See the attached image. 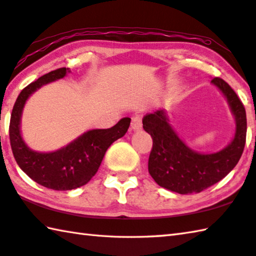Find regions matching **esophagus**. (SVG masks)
<instances>
[{
    "mask_svg": "<svg viewBox=\"0 0 256 256\" xmlns=\"http://www.w3.org/2000/svg\"><path fill=\"white\" fill-rule=\"evenodd\" d=\"M131 128L133 131H138V130L142 128V118L140 116H134L132 118V123H131Z\"/></svg>",
    "mask_w": 256,
    "mask_h": 256,
    "instance_id": "1",
    "label": "esophagus"
}]
</instances>
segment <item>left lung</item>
I'll return each mask as SVG.
<instances>
[{"label": "left lung", "instance_id": "1", "mask_svg": "<svg viewBox=\"0 0 256 256\" xmlns=\"http://www.w3.org/2000/svg\"><path fill=\"white\" fill-rule=\"evenodd\" d=\"M212 84L226 97L236 122L233 140L222 150L206 154L194 151L171 128L162 110L146 114L142 120L143 128L153 140L148 174L158 184L171 192L181 194L202 192L228 174L243 153L246 141L244 105L222 78H214Z\"/></svg>", "mask_w": 256, "mask_h": 256}]
</instances>
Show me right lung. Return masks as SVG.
Here are the masks:
<instances>
[{
  "label": "right lung",
  "mask_w": 256,
  "mask_h": 256,
  "mask_svg": "<svg viewBox=\"0 0 256 256\" xmlns=\"http://www.w3.org/2000/svg\"><path fill=\"white\" fill-rule=\"evenodd\" d=\"M69 68H59L41 76L23 88L13 106L10 120V142L18 166L36 184L54 190H72L86 184L98 170L110 144L124 136L131 118L120 120L110 128L87 131L68 146L54 152H36L23 141L20 126L26 102L46 84L64 78Z\"/></svg>",
  "instance_id": "obj_1"
}]
</instances>
